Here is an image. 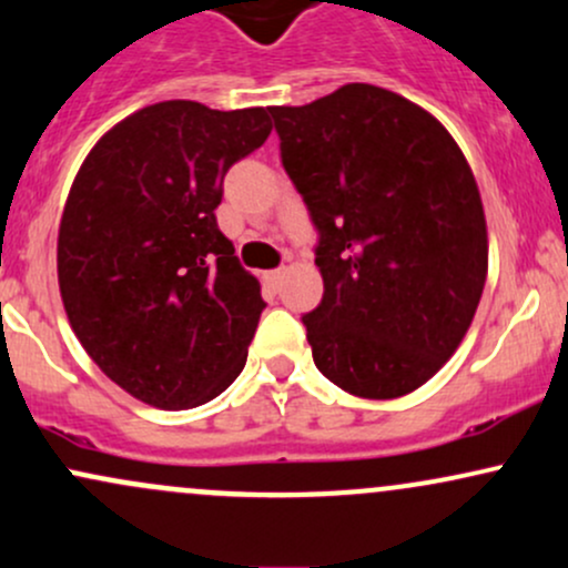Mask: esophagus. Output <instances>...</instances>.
Segmentation results:
<instances>
[{"label": "esophagus", "mask_w": 568, "mask_h": 568, "mask_svg": "<svg viewBox=\"0 0 568 568\" xmlns=\"http://www.w3.org/2000/svg\"><path fill=\"white\" fill-rule=\"evenodd\" d=\"M264 277H266V283L272 285V288H280V283H283V277H285V270H274V272H266Z\"/></svg>", "instance_id": "esophagus-1"}]
</instances>
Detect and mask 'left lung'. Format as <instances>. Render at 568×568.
<instances>
[{
  "label": "left lung",
  "mask_w": 568,
  "mask_h": 568,
  "mask_svg": "<svg viewBox=\"0 0 568 568\" xmlns=\"http://www.w3.org/2000/svg\"><path fill=\"white\" fill-rule=\"evenodd\" d=\"M270 112L321 232L323 298L302 317L315 366L361 398L413 394L458 351L488 277L469 161L432 112L379 85Z\"/></svg>",
  "instance_id": "8db88e82"
}]
</instances>
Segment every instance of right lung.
Here are the masks:
<instances>
[{
    "label": "right lung",
    "mask_w": 568,
    "mask_h": 568,
    "mask_svg": "<svg viewBox=\"0 0 568 568\" xmlns=\"http://www.w3.org/2000/svg\"><path fill=\"white\" fill-rule=\"evenodd\" d=\"M266 108L148 104L99 136L59 223V291L93 364L159 409L213 402L240 377L261 285L221 234L229 166L266 142Z\"/></svg>",
    "instance_id": "right-lung-1"
}]
</instances>
